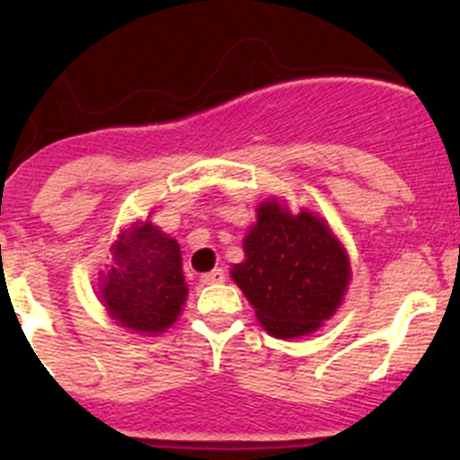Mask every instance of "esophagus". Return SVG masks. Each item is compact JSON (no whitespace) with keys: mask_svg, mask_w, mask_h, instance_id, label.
Instances as JSON below:
<instances>
[{"mask_svg":"<svg viewBox=\"0 0 460 460\" xmlns=\"http://www.w3.org/2000/svg\"><path fill=\"white\" fill-rule=\"evenodd\" d=\"M200 282L202 285H220V282H225V269H213V271L202 273Z\"/></svg>","mask_w":460,"mask_h":460,"instance_id":"34e87169","label":"esophagus"}]
</instances>
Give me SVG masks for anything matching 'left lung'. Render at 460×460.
I'll list each match as a JSON object with an SVG mask.
<instances>
[{
    "mask_svg": "<svg viewBox=\"0 0 460 460\" xmlns=\"http://www.w3.org/2000/svg\"><path fill=\"white\" fill-rule=\"evenodd\" d=\"M256 220L231 278L271 336H307L341 307L351 280L349 256L307 208L294 216L273 198L260 204Z\"/></svg>",
    "mask_w": 460,
    "mask_h": 460,
    "instance_id": "8db88e82",
    "label": "left lung"
}]
</instances>
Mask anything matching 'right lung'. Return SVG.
<instances>
[{
    "instance_id": "add662e5",
    "label": "right lung",
    "mask_w": 460,
    "mask_h": 460,
    "mask_svg": "<svg viewBox=\"0 0 460 460\" xmlns=\"http://www.w3.org/2000/svg\"><path fill=\"white\" fill-rule=\"evenodd\" d=\"M111 253L113 262L100 276V298L109 316L142 333L171 327L189 294L180 244L144 220L124 229Z\"/></svg>"
}]
</instances>
